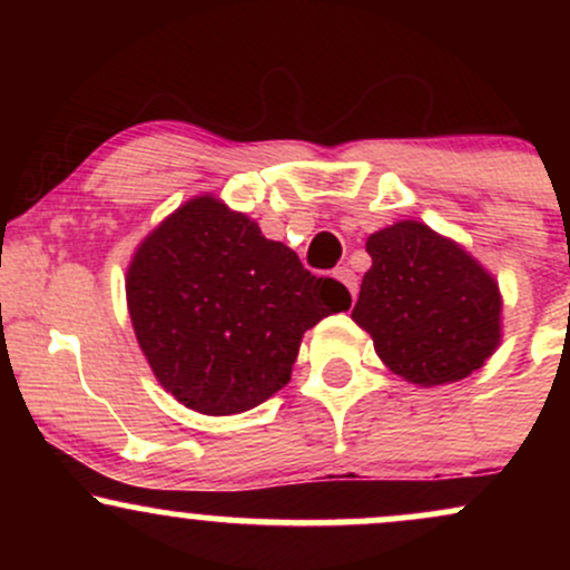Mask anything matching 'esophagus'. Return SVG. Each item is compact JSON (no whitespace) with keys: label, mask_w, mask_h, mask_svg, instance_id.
Listing matches in <instances>:
<instances>
[{"label":"esophagus","mask_w":570,"mask_h":570,"mask_svg":"<svg viewBox=\"0 0 570 570\" xmlns=\"http://www.w3.org/2000/svg\"><path fill=\"white\" fill-rule=\"evenodd\" d=\"M335 278L340 281V284L345 286V289L351 292V297H356V292H358V278H356V273L351 271V267H337Z\"/></svg>","instance_id":"34e87169"}]
</instances>
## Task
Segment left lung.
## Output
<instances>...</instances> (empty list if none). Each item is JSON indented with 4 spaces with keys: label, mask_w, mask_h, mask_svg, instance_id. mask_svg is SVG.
Returning <instances> with one entry per match:
<instances>
[{
    "label": "left lung",
    "mask_w": 570,
    "mask_h": 570,
    "mask_svg": "<svg viewBox=\"0 0 570 570\" xmlns=\"http://www.w3.org/2000/svg\"><path fill=\"white\" fill-rule=\"evenodd\" d=\"M367 254L351 318L394 375L431 389L463 381L493 356L501 292L466 248L404 219L372 233Z\"/></svg>",
    "instance_id": "8db88e82"
}]
</instances>
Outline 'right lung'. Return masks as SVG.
I'll use <instances>...</instances> for the list:
<instances>
[{
    "label": "right lung",
    "instance_id": "1",
    "mask_svg": "<svg viewBox=\"0 0 570 570\" xmlns=\"http://www.w3.org/2000/svg\"><path fill=\"white\" fill-rule=\"evenodd\" d=\"M126 297L155 377L203 415L271 399L289 383L305 332L351 307L340 281L313 276L214 195L187 200L141 240Z\"/></svg>",
    "mask_w": 570,
    "mask_h": 570
}]
</instances>
